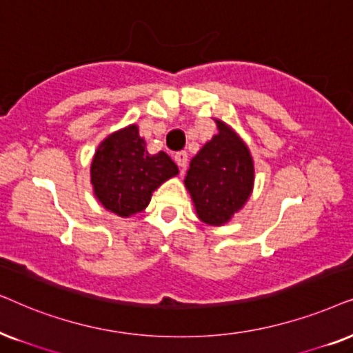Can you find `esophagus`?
<instances>
[{
    "instance_id": "esophagus-1",
    "label": "esophagus",
    "mask_w": 353,
    "mask_h": 353,
    "mask_svg": "<svg viewBox=\"0 0 353 353\" xmlns=\"http://www.w3.org/2000/svg\"><path fill=\"white\" fill-rule=\"evenodd\" d=\"M174 159H176L177 166H179L181 169H184L187 166V161H189V154H187V152H177L176 154H174Z\"/></svg>"
}]
</instances>
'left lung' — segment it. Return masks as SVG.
Segmentation results:
<instances>
[{
    "mask_svg": "<svg viewBox=\"0 0 353 353\" xmlns=\"http://www.w3.org/2000/svg\"><path fill=\"white\" fill-rule=\"evenodd\" d=\"M214 122L218 134L192 158L184 184L199 219L219 228L250 199L255 164L241 135L224 121Z\"/></svg>",
    "mask_w": 353,
    "mask_h": 353,
    "instance_id": "1",
    "label": "left lung"
}]
</instances>
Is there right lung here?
<instances>
[{
    "label": "right lung",
    "mask_w": 353,
    "mask_h": 353,
    "mask_svg": "<svg viewBox=\"0 0 353 353\" xmlns=\"http://www.w3.org/2000/svg\"><path fill=\"white\" fill-rule=\"evenodd\" d=\"M177 174L179 168L166 153H148L137 124L108 135L90 164L93 195L103 208L121 218L143 211L153 192Z\"/></svg>",
    "instance_id": "add662e5"
}]
</instances>
